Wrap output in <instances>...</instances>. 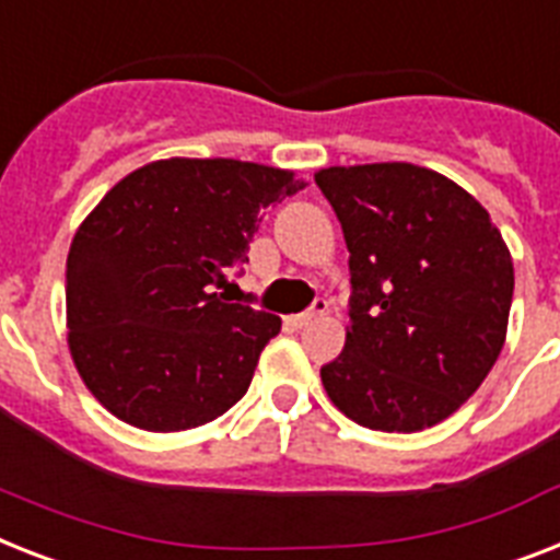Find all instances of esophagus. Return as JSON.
I'll use <instances>...</instances> for the list:
<instances>
[{
    "label": "esophagus",
    "mask_w": 560,
    "mask_h": 560,
    "mask_svg": "<svg viewBox=\"0 0 560 560\" xmlns=\"http://www.w3.org/2000/svg\"><path fill=\"white\" fill-rule=\"evenodd\" d=\"M325 311H327V302H322V299H319V302L313 304L311 311L295 313V316H288V325L293 327V330H302V327L311 325L313 319H319V316H322V313H325Z\"/></svg>",
    "instance_id": "34e87169"
}]
</instances>
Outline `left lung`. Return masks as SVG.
<instances>
[{
    "instance_id": "8db88e82",
    "label": "left lung",
    "mask_w": 560,
    "mask_h": 560,
    "mask_svg": "<svg viewBox=\"0 0 560 560\" xmlns=\"http://www.w3.org/2000/svg\"><path fill=\"white\" fill-rule=\"evenodd\" d=\"M316 184L353 284L345 351L322 368L327 397L365 429H431L501 357L515 290L506 241L463 186L425 166H327Z\"/></svg>"
}]
</instances>
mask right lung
I'll return each mask as SVG.
<instances>
[{
    "label": "right lung",
    "instance_id": "1",
    "mask_svg": "<svg viewBox=\"0 0 560 560\" xmlns=\"http://www.w3.org/2000/svg\"><path fill=\"white\" fill-rule=\"evenodd\" d=\"M295 172L233 158L152 161L117 180L77 226L66 267L68 351L85 388L143 431L207 425L253 383L272 313L218 290L247 261Z\"/></svg>",
    "mask_w": 560,
    "mask_h": 560
}]
</instances>
